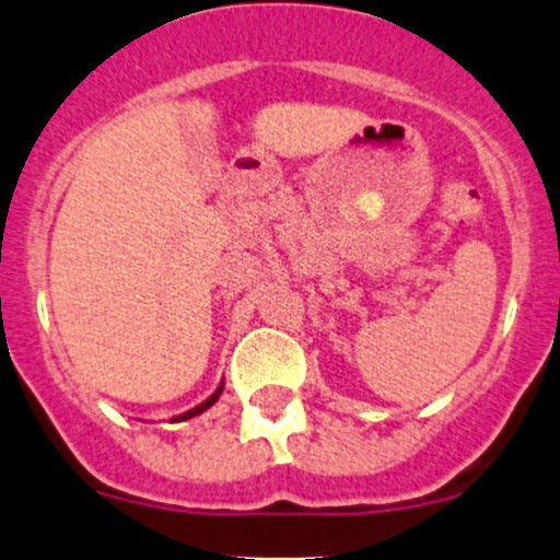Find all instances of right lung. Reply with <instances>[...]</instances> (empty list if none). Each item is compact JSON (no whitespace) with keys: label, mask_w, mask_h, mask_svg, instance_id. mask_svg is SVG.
<instances>
[{"label":"right lung","mask_w":560,"mask_h":560,"mask_svg":"<svg viewBox=\"0 0 560 560\" xmlns=\"http://www.w3.org/2000/svg\"><path fill=\"white\" fill-rule=\"evenodd\" d=\"M221 390H224V380H221V385L213 390V394L208 396V399L199 401V405L191 407V410H186V412H180V416H175V418H172V421H188V418H194V416H199V412H205V410H208V407H213L215 401H219Z\"/></svg>","instance_id":"1"}]
</instances>
